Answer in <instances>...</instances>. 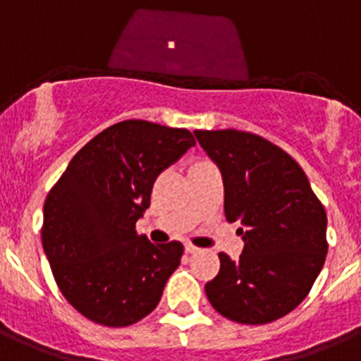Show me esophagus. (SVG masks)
<instances>
[{
    "instance_id": "1",
    "label": "esophagus",
    "mask_w": 361,
    "mask_h": 361,
    "mask_svg": "<svg viewBox=\"0 0 361 361\" xmlns=\"http://www.w3.org/2000/svg\"><path fill=\"white\" fill-rule=\"evenodd\" d=\"M200 251V247H196V245H192V244H185V252L187 255H194V252Z\"/></svg>"
}]
</instances>
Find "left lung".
I'll return each mask as SVG.
<instances>
[{"mask_svg":"<svg viewBox=\"0 0 361 361\" xmlns=\"http://www.w3.org/2000/svg\"><path fill=\"white\" fill-rule=\"evenodd\" d=\"M194 135L221 171L226 221L240 224L244 240L237 260L219 252L207 298L230 321L267 324L308 295L324 265V207L298 161L269 140L237 130Z\"/></svg>","mask_w":361,"mask_h":361,"instance_id":"left-lung-1","label":"left lung"}]
</instances>
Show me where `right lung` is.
I'll return each mask as SVG.
<instances>
[{"instance_id": "obj_1", "label": "right lung", "mask_w": 361, "mask_h": 361, "mask_svg": "<svg viewBox=\"0 0 361 361\" xmlns=\"http://www.w3.org/2000/svg\"><path fill=\"white\" fill-rule=\"evenodd\" d=\"M196 140L188 130L123 121L87 142L44 203L42 245L63 298L97 324L149 315L180 265L181 242L151 244L135 222L158 174Z\"/></svg>"}]
</instances>
